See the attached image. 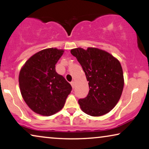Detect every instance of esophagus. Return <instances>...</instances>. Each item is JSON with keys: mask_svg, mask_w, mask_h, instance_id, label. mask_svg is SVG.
Instances as JSON below:
<instances>
[{"mask_svg": "<svg viewBox=\"0 0 149 149\" xmlns=\"http://www.w3.org/2000/svg\"><path fill=\"white\" fill-rule=\"evenodd\" d=\"M70 84H71V85H72V88H74V87H75V83H74V81H72V82L70 83Z\"/></svg>", "mask_w": 149, "mask_h": 149, "instance_id": "obj_1", "label": "esophagus"}]
</instances>
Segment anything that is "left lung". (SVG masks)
Segmentation results:
<instances>
[{
	"instance_id": "obj_1",
	"label": "left lung",
	"mask_w": 149,
	"mask_h": 149,
	"mask_svg": "<svg viewBox=\"0 0 149 149\" xmlns=\"http://www.w3.org/2000/svg\"><path fill=\"white\" fill-rule=\"evenodd\" d=\"M70 53L80 63L89 81L88 95L79 100L81 110L93 117L108 113L119 102L123 91V73L119 61L95 47L75 48Z\"/></svg>"
}]
</instances>
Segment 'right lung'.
Wrapping results in <instances>:
<instances>
[{
  "mask_svg": "<svg viewBox=\"0 0 149 149\" xmlns=\"http://www.w3.org/2000/svg\"><path fill=\"white\" fill-rule=\"evenodd\" d=\"M63 49L48 48L34 54L26 61L19 74L22 97L32 111L51 116L64 107L72 90L70 83L56 71Z\"/></svg>",
  "mask_w": 149,
  "mask_h": 149,
  "instance_id": "obj_1",
  "label": "right lung"
}]
</instances>
